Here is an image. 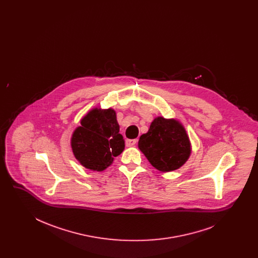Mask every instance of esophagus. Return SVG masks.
<instances>
[{
	"label": "esophagus",
	"instance_id": "esophagus-1",
	"mask_svg": "<svg viewBox=\"0 0 258 258\" xmlns=\"http://www.w3.org/2000/svg\"><path fill=\"white\" fill-rule=\"evenodd\" d=\"M137 143V139H126L125 141V145L127 147H133Z\"/></svg>",
	"mask_w": 258,
	"mask_h": 258
}]
</instances>
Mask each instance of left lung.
Instances as JSON below:
<instances>
[{"label":"left lung","instance_id":"left-lung-1","mask_svg":"<svg viewBox=\"0 0 258 258\" xmlns=\"http://www.w3.org/2000/svg\"><path fill=\"white\" fill-rule=\"evenodd\" d=\"M138 148L149 162L161 172L182 167L191 154V145L184 125L178 120L157 117L147 134L141 135Z\"/></svg>","mask_w":258,"mask_h":258}]
</instances>
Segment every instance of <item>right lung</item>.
Here are the masks:
<instances>
[{
  "mask_svg": "<svg viewBox=\"0 0 258 258\" xmlns=\"http://www.w3.org/2000/svg\"><path fill=\"white\" fill-rule=\"evenodd\" d=\"M74 130L71 146L75 159L87 169L103 171L124 149L116 111L95 107Z\"/></svg>",
  "mask_w": 258,
  "mask_h": 258,
  "instance_id": "obj_1",
  "label": "right lung"
}]
</instances>
